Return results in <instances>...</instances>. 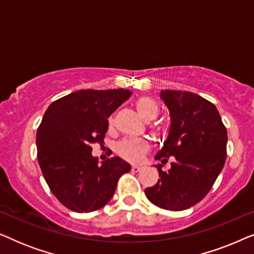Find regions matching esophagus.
<instances>
[{
    "label": "esophagus",
    "instance_id": "esophagus-1",
    "mask_svg": "<svg viewBox=\"0 0 254 254\" xmlns=\"http://www.w3.org/2000/svg\"><path fill=\"white\" fill-rule=\"evenodd\" d=\"M142 168L140 165H131V171H134V172H138Z\"/></svg>",
    "mask_w": 254,
    "mask_h": 254
}]
</instances>
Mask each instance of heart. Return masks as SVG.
Wrapping results in <instances>:
<instances>
[{
    "label": "heart",
    "mask_w": 254,
    "mask_h": 254,
    "mask_svg": "<svg viewBox=\"0 0 254 254\" xmlns=\"http://www.w3.org/2000/svg\"><path fill=\"white\" fill-rule=\"evenodd\" d=\"M135 107L137 113L145 121L154 120L158 114V105L150 97L142 96L135 100ZM117 150L120 156L130 162H138L143 158L145 152L149 150L147 141L141 138H127L118 144Z\"/></svg>",
    "instance_id": "obj_1"
}]
</instances>
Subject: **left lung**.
I'll return each mask as SVG.
<instances>
[{
  "label": "left lung",
  "mask_w": 254,
  "mask_h": 254,
  "mask_svg": "<svg viewBox=\"0 0 254 254\" xmlns=\"http://www.w3.org/2000/svg\"><path fill=\"white\" fill-rule=\"evenodd\" d=\"M161 99L171 120L169 135L155 159L164 164L174 157L172 169L155 165L159 179L144 190L150 202L178 211L200 202L213 187L227 158L228 134L216 106L189 91L162 90Z\"/></svg>",
  "instance_id": "obj_1"
}]
</instances>
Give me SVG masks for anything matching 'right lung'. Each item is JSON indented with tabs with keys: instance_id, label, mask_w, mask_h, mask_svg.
Returning <instances> with one entry per match:
<instances>
[{
	"instance_id": "1",
	"label": "right lung",
	"mask_w": 254,
	"mask_h": 254,
	"mask_svg": "<svg viewBox=\"0 0 254 254\" xmlns=\"http://www.w3.org/2000/svg\"><path fill=\"white\" fill-rule=\"evenodd\" d=\"M131 92L78 90L48 106L37 131L38 162L57 199L76 213H90L112 199L130 164L111 157L98 164L91 143H104L109 118Z\"/></svg>"
}]
</instances>
